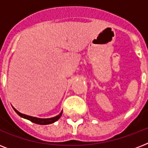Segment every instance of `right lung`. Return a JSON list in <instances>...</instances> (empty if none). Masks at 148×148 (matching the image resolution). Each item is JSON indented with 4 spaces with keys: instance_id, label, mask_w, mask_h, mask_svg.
<instances>
[{
    "instance_id": "1",
    "label": "right lung",
    "mask_w": 148,
    "mask_h": 148,
    "mask_svg": "<svg viewBox=\"0 0 148 148\" xmlns=\"http://www.w3.org/2000/svg\"><path fill=\"white\" fill-rule=\"evenodd\" d=\"M14 110H15V112L17 113V114L19 115V116H21V117H24V118H25V119L29 120V121H31V122H34V123H35V124H42V125L52 124V123H53V122L57 121L60 118L61 114H62V111H61V113H60V114H58V116H56V117H51V118H45V119H43V118H38V117H31V116H28V115L21 114V113H20L18 110H16L15 108H14Z\"/></svg>"
}]
</instances>
